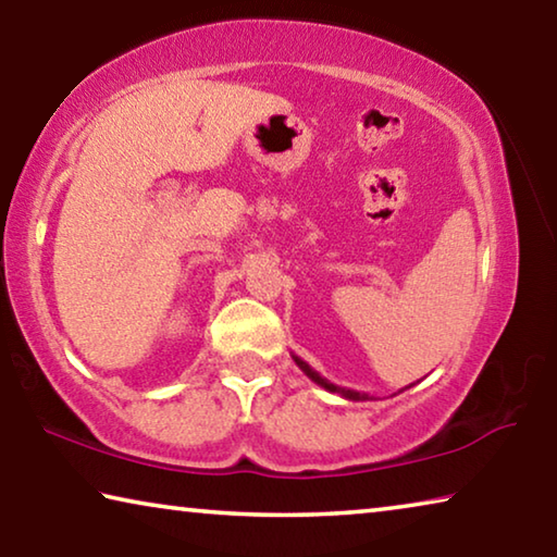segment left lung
Returning <instances> with one entry per match:
<instances>
[{
    "label": "left lung",
    "instance_id": "left-lung-1",
    "mask_svg": "<svg viewBox=\"0 0 557 557\" xmlns=\"http://www.w3.org/2000/svg\"><path fill=\"white\" fill-rule=\"evenodd\" d=\"M292 358H295V363L299 366L301 371H305V375L307 379H312L317 385H322L324 391H329V393H338L342 395V398H346V400H373L369 393H361V391H351V388H342V385H336V383H332V381H326V379H322V375H319L312 366H309L307 361H301L299 356H295L292 354Z\"/></svg>",
    "mask_w": 557,
    "mask_h": 557
}]
</instances>
